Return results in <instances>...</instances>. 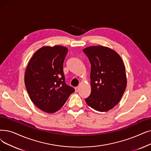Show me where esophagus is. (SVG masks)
<instances>
[{
	"label": "esophagus",
	"mask_w": 151,
	"mask_h": 151,
	"mask_svg": "<svg viewBox=\"0 0 151 151\" xmlns=\"http://www.w3.org/2000/svg\"><path fill=\"white\" fill-rule=\"evenodd\" d=\"M79 89H80V87H76L75 88V91L76 92H78V91H79Z\"/></svg>",
	"instance_id": "1"
}]
</instances>
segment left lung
I'll list each match as a JSON object with an SVG mask.
<instances>
[{
	"label": "left lung",
	"instance_id": "8db88e82",
	"mask_svg": "<svg viewBox=\"0 0 151 151\" xmlns=\"http://www.w3.org/2000/svg\"><path fill=\"white\" fill-rule=\"evenodd\" d=\"M91 63L90 96L85 101L99 112H107L119 103L127 87L125 68L120 56L109 47L83 49Z\"/></svg>",
	"mask_w": 151,
	"mask_h": 151
}]
</instances>
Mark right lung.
Returning a JSON list of instances; mask_svg holds the SVG:
<instances>
[{
  "label": "right lung",
  "mask_w": 151,
  "mask_h": 151,
  "mask_svg": "<svg viewBox=\"0 0 151 151\" xmlns=\"http://www.w3.org/2000/svg\"><path fill=\"white\" fill-rule=\"evenodd\" d=\"M68 49L61 45L44 46L30 59L24 84L31 101L45 112L58 111L75 91L65 83L63 65Z\"/></svg>",
  "instance_id": "1"
}]
</instances>
